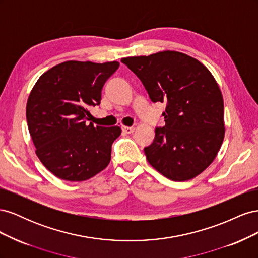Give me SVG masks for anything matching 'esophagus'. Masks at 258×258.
<instances>
[{
	"instance_id": "esophagus-1",
	"label": "esophagus",
	"mask_w": 258,
	"mask_h": 258,
	"mask_svg": "<svg viewBox=\"0 0 258 258\" xmlns=\"http://www.w3.org/2000/svg\"><path fill=\"white\" fill-rule=\"evenodd\" d=\"M122 131L124 132V134L130 135V134H132V132L135 131V128H134V127H126V126H123V127H122Z\"/></svg>"
}]
</instances>
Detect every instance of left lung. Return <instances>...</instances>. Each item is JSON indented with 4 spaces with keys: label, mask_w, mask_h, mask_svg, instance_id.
Listing matches in <instances>:
<instances>
[{
    "label": "left lung",
    "mask_w": 258,
    "mask_h": 258,
    "mask_svg": "<svg viewBox=\"0 0 258 258\" xmlns=\"http://www.w3.org/2000/svg\"><path fill=\"white\" fill-rule=\"evenodd\" d=\"M153 102H165L166 124L144 148L150 165L175 182L196 177L213 162L225 137L224 100L214 76L186 53L165 50L127 57Z\"/></svg>",
    "instance_id": "obj_1"
}]
</instances>
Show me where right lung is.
<instances>
[{
	"label": "right lung",
	"instance_id": "1",
	"mask_svg": "<svg viewBox=\"0 0 258 258\" xmlns=\"http://www.w3.org/2000/svg\"><path fill=\"white\" fill-rule=\"evenodd\" d=\"M118 67L117 61H66L42 74L31 90L26 108L30 136L38 159L57 177L86 181L110 163L120 127H95L86 120Z\"/></svg>",
	"mask_w": 258,
	"mask_h": 258
}]
</instances>
